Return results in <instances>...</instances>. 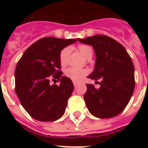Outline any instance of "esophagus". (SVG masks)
Returning a JSON list of instances; mask_svg holds the SVG:
<instances>
[{
  "mask_svg": "<svg viewBox=\"0 0 148 148\" xmlns=\"http://www.w3.org/2000/svg\"><path fill=\"white\" fill-rule=\"evenodd\" d=\"M77 84H78V83H77V82H76V81H74V88H76L77 86Z\"/></svg>",
  "mask_w": 148,
  "mask_h": 148,
  "instance_id": "1",
  "label": "esophagus"
}]
</instances>
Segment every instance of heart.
I'll return each instance as SVG.
<instances>
[{
    "mask_svg": "<svg viewBox=\"0 0 148 148\" xmlns=\"http://www.w3.org/2000/svg\"><path fill=\"white\" fill-rule=\"evenodd\" d=\"M78 50L80 53L86 58L92 57L93 49L92 47L88 45H81L78 46ZM70 50L68 47H65L62 51H60V62L61 65H65L67 62L68 55H69ZM65 75L74 81H78L83 78L86 74H88V71L85 69H81L75 67H70L65 70Z\"/></svg>",
    "mask_w": 148,
    "mask_h": 148,
    "instance_id": "b5f03b06",
    "label": "heart"
}]
</instances>
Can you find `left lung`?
I'll list each match as a JSON object with an SVG mask.
<instances>
[{
  "label": "left lung",
  "mask_w": 148,
  "mask_h": 148,
  "mask_svg": "<svg viewBox=\"0 0 148 148\" xmlns=\"http://www.w3.org/2000/svg\"><path fill=\"white\" fill-rule=\"evenodd\" d=\"M79 42L92 46L96 54L94 71L88 78L100 88L88 84L84 101L89 112L98 118H110L124 110L134 90V67L131 57L120 43L105 35H95ZM95 82V83H96Z\"/></svg>",
  "instance_id": "left-lung-1"
}]
</instances>
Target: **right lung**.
Returning a JSON list of instances; mask_svg holds the SVG:
<instances>
[{
	"instance_id": "right-lung-1",
	"label": "right lung",
	"mask_w": 148,
	"mask_h": 148,
	"mask_svg": "<svg viewBox=\"0 0 148 148\" xmlns=\"http://www.w3.org/2000/svg\"><path fill=\"white\" fill-rule=\"evenodd\" d=\"M75 39L44 38L24 51L15 70V91L20 102L31 117L39 121H55L65 112L74 84L62 76L60 53ZM52 75L59 86L49 84Z\"/></svg>"
}]
</instances>
